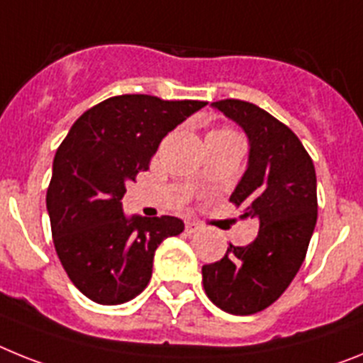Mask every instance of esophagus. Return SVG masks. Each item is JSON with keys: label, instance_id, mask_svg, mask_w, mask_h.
Segmentation results:
<instances>
[{"label": "esophagus", "instance_id": "34e87169", "mask_svg": "<svg viewBox=\"0 0 363 363\" xmlns=\"http://www.w3.org/2000/svg\"><path fill=\"white\" fill-rule=\"evenodd\" d=\"M199 228H201L199 223H195V220H188V223H186V226H184L186 234H195V232H197Z\"/></svg>", "mask_w": 363, "mask_h": 363}]
</instances>
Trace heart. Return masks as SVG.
I'll return each mask as SVG.
<instances>
[{
	"mask_svg": "<svg viewBox=\"0 0 363 363\" xmlns=\"http://www.w3.org/2000/svg\"><path fill=\"white\" fill-rule=\"evenodd\" d=\"M217 131H232V129H230V128H220V129H217Z\"/></svg>",
	"mask_w": 363,
	"mask_h": 363,
	"instance_id": "heart-1",
	"label": "heart"
}]
</instances>
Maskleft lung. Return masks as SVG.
Segmentation results:
<instances>
[{"label": "left lung", "instance_id": "left-lung-1", "mask_svg": "<svg viewBox=\"0 0 363 363\" xmlns=\"http://www.w3.org/2000/svg\"><path fill=\"white\" fill-rule=\"evenodd\" d=\"M213 107L238 122L250 140L248 168L230 197L242 219L259 223L247 247L230 242L223 259L203 267L204 292L225 313L248 316L272 305L307 256L318 219L316 169L289 125L245 100Z\"/></svg>", "mask_w": 363, "mask_h": 363}]
</instances>
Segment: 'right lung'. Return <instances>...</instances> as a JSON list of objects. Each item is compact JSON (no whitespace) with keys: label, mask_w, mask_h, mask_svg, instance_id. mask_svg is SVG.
Listing matches in <instances>:
<instances>
[{"label":"right lung","mask_w":363,"mask_h":363,"mask_svg":"<svg viewBox=\"0 0 363 363\" xmlns=\"http://www.w3.org/2000/svg\"><path fill=\"white\" fill-rule=\"evenodd\" d=\"M204 106L111 96L87 109L56 150L47 188L52 242L69 279L94 303L121 305L140 294L157 247L184 230L177 217L128 219L121 201L125 184L150 169L160 140Z\"/></svg>","instance_id":"obj_1"}]
</instances>
